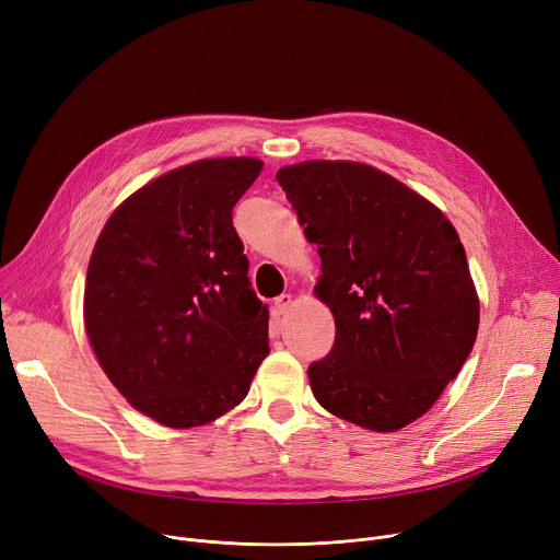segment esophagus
<instances>
[{"instance_id": "esophagus-1", "label": "esophagus", "mask_w": 560, "mask_h": 560, "mask_svg": "<svg viewBox=\"0 0 560 560\" xmlns=\"http://www.w3.org/2000/svg\"><path fill=\"white\" fill-rule=\"evenodd\" d=\"M290 305H292V294H281V296L275 299V312L277 314H285L290 310Z\"/></svg>"}]
</instances>
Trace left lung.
Wrapping results in <instances>:
<instances>
[{"mask_svg": "<svg viewBox=\"0 0 560 560\" xmlns=\"http://www.w3.org/2000/svg\"><path fill=\"white\" fill-rule=\"evenodd\" d=\"M307 242L316 296L337 337L307 368L335 417L396 432L423 417L458 374L478 332V296L447 217L394 177L357 162H303L277 173Z\"/></svg>", "mask_w": 560, "mask_h": 560, "instance_id": "obj_1", "label": "left lung"}]
</instances>
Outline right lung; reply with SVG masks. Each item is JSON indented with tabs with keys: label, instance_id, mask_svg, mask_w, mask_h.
I'll use <instances>...</instances> for the list:
<instances>
[{
	"label": "right lung",
	"instance_id": "right-lung-1",
	"mask_svg": "<svg viewBox=\"0 0 560 560\" xmlns=\"http://www.w3.org/2000/svg\"><path fill=\"white\" fill-rule=\"evenodd\" d=\"M264 164L201 159L130 195L86 275L84 322L126 401L168 428L214 421L268 357V305L250 288L232 208Z\"/></svg>",
	"mask_w": 560,
	"mask_h": 560
}]
</instances>
